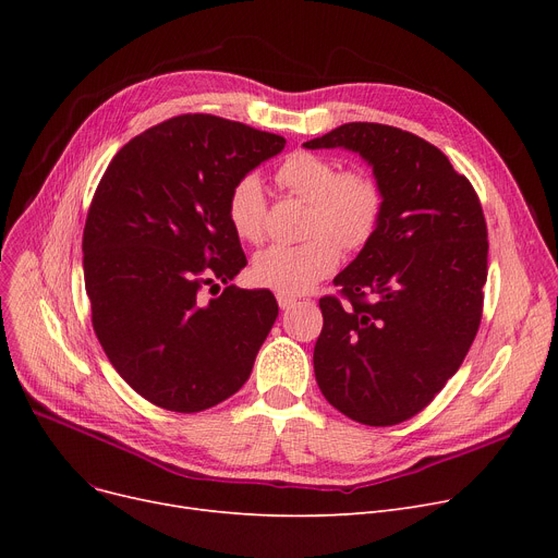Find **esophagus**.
<instances>
[{"instance_id":"esophagus-1","label":"esophagus","mask_w":558,"mask_h":558,"mask_svg":"<svg viewBox=\"0 0 558 558\" xmlns=\"http://www.w3.org/2000/svg\"><path fill=\"white\" fill-rule=\"evenodd\" d=\"M276 299H278L280 310H289V307H294V305H296V299H294V296H289V294H278Z\"/></svg>"}]
</instances>
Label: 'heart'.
Segmentation results:
<instances>
[{
    "instance_id": "heart-1",
    "label": "heart",
    "mask_w": 558,
    "mask_h": 558,
    "mask_svg": "<svg viewBox=\"0 0 558 558\" xmlns=\"http://www.w3.org/2000/svg\"><path fill=\"white\" fill-rule=\"evenodd\" d=\"M276 181L289 194L310 203L305 234L299 244H274L255 255L253 278L280 294H303L328 278L341 259V250L360 251L377 232L385 213V194L371 173L341 171L324 156L299 151L276 171ZM228 221L240 240L259 244L267 228V196L255 173H246L228 194Z\"/></svg>"
}]
</instances>
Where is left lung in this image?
<instances>
[{
    "instance_id": "obj_1",
    "label": "left lung",
    "mask_w": 558,
    "mask_h": 558,
    "mask_svg": "<svg viewBox=\"0 0 558 558\" xmlns=\"http://www.w3.org/2000/svg\"><path fill=\"white\" fill-rule=\"evenodd\" d=\"M303 146L360 154L385 194L375 238L335 278L348 303L318 301V389L362 425H398L446 387L480 330L482 203L444 151L396 126L350 122Z\"/></svg>"
}]
</instances>
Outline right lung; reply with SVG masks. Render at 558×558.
Returning <instances> with one entry per match:
<instances>
[{"label":"right lung","instance_id":"1","mask_svg":"<svg viewBox=\"0 0 558 558\" xmlns=\"http://www.w3.org/2000/svg\"><path fill=\"white\" fill-rule=\"evenodd\" d=\"M282 149L280 135L179 114L124 144L95 192L83 230L95 335L126 385L169 412L238 393L271 332V291L228 284L246 267L228 194ZM217 281L222 296L205 300Z\"/></svg>","mask_w":558,"mask_h":558}]
</instances>
